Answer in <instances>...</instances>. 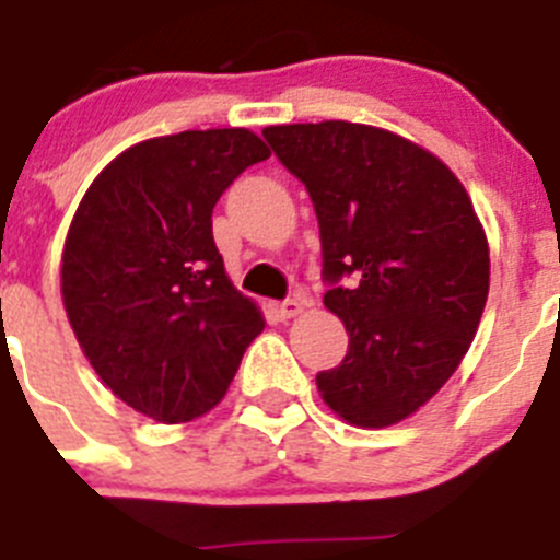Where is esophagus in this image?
<instances>
[{"label": "esophagus", "mask_w": 560, "mask_h": 560, "mask_svg": "<svg viewBox=\"0 0 560 560\" xmlns=\"http://www.w3.org/2000/svg\"><path fill=\"white\" fill-rule=\"evenodd\" d=\"M301 310H304L301 299H287V301H279V304H270V312H273V315L279 317V320H287V317H295Z\"/></svg>", "instance_id": "1"}]
</instances>
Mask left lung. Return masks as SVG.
<instances>
[{"label": "left lung", "mask_w": 560, "mask_h": 560, "mask_svg": "<svg viewBox=\"0 0 560 560\" xmlns=\"http://www.w3.org/2000/svg\"><path fill=\"white\" fill-rule=\"evenodd\" d=\"M261 136L310 192L324 304L349 331L317 390L349 424H396L455 374L480 326L488 243L475 206L443 161L390 130L317 122Z\"/></svg>", "instance_id": "1"}]
</instances>
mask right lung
I'll return each mask as SVG.
<instances>
[{
	"label": "right lung",
	"instance_id": "1",
	"mask_svg": "<svg viewBox=\"0 0 560 560\" xmlns=\"http://www.w3.org/2000/svg\"><path fill=\"white\" fill-rule=\"evenodd\" d=\"M270 155L245 128L133 144L69 225L60 292L80 349L114 396L161 424L218 405L265 329L211 234L220 195Z\"/></svg>",
	"mask_w": 560,
	"mask_h": 560
}]
</instances>
